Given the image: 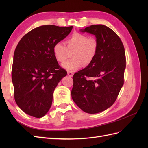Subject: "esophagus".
Segmentation results:
<instances>
[{"instance_id":"esophagus-1","label":"esophagus","mask_w":148,"mask_h":148,"mask_svg":"<svg viewBox=\"0 0 148 148\" xmlns=\"http://www.w3.org/2000/svg\"><path fill=\"white\" fill-rule=\"evenodd\" d=\"M67 74H68L69 77H73V75L74 73H73V72H71V71H68Z\"/></svg>"}]
</instances>
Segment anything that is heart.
Masks as SVG:
<instances>
[{
    "mask_svg": "<svg viewBox=\"0 0 148 148\" xmlns=\"http://www.w3.org/2000/svg\"><path fill=\"white\" fill-rule=\"evenodd\" d=\"M66 46L60 42L53 47V53L56 60L64 64L72 55V59L63 66L69 71H75L83 65H90L96 56L98 42L96 38L88 35L75 32L66 39Z\"/></svg>",
    "mask_w": 148,
    "mask_h": 148,
    "instance_id": "1",
    "label": "heart"
}]
</instances>
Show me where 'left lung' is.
I'll return each mask as SVG.
<instances>
[{
  "label": "left lung",
  "instance_id": "8db88e82",
  "mask_svg": "<svg viewBox=\"0 0 148 148\" xmlns=\"http://www.w3.org/2000/svg\"><path fill=\"white\" fill-rule=\"evenodd\" d=\"M80 31L95 35L98 49L92 63L74 74L71 95L82 110L96 114L114 104L123 86L125 49L119 36L105 25H93Z\"/></svg>",
  "mask_w": 148,
  "mask_h": 148
}]
</instances>
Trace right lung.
<instances>
[{"mask_svg": "<svg viewBox=\"0 0 148 148\" xmlns=\"http://www.w3.org/2000/svg\"><path fill=\"white\" fill-rule=\"evenodd\" d=\"M72 28L39 26L26 33L16 46L12 70L14 97L26 114L41 118L50 109L54 89L67 74L58 64L53 47Z\"/></svg>", "mask_w": 148, "mask_h": 148, "instance_id": "right-lung-1", "label": "right lung"}]
</instances>
